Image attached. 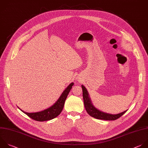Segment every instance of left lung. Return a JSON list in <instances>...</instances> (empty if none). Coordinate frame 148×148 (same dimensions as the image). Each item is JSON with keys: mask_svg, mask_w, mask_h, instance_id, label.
<instances>
[{"mask_svg": "<svg viewBox=\"0 0 148 148\" xmlns=\"http://www.w3.org/2000/svg\"><path fill=\"white\" fill-rule=\"evenodd\" d=\"M82 86V96H83V99H84V106L85 108V109L88 113L89 115H90L91 117H94L97 119L100 120H115L117 119L120 118L121 116H123L127 111H124L121 113L117 114H110L108 113H105L102 112H101L100 110H98L97 109H96L92 104V102L90 101V97L88 95V92L85 88V87L83 85Z\"/></svg>", "mask_w": 148, "mask_h": 148, "instance_id": "1", "label": "left lung"}]
</instances>
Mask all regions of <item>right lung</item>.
Wrapping results in <instances>:
<instances>
[{"instance_id": "add662e5", "label": "right lung", "mask_w": 148, "mask_h": 148, "mask_svg": "<svg viewBox=\"0 0 148 148\" xmlns=\"http://www.w3.org/2000/svg\"><path fill=\"white\" fill-rule=\"evenodd\" d=\"M73 85V82L71 83L63 91L57 102L51 107L46 110L36 113H27L21 110V109L20 110L25 114H27L29 117L35 121H44L55 119L62 112L67 95H69Z\"/></svg>"}]
</instances>
